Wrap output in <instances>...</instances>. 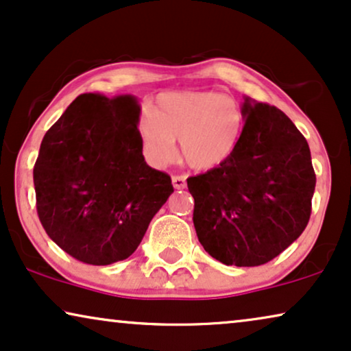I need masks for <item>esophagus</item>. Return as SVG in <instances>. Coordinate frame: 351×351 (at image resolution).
<instances>
[{
  "instance_id": "1",
  "label": "esophagus",
  "mask_w": 351,
  "mask_h": 351,
  "mask_svg": "<svg viewBox=\"0 0 351 351\" xmlns=\"http://www.w3.org/2000/svg\"><path fill=\"white\" fill-rule=\"evenodd\" d=\"M172 185H174L176 190H184L186 186L185 177L184 176H172Z\"/></svg>"
}]
</instances>
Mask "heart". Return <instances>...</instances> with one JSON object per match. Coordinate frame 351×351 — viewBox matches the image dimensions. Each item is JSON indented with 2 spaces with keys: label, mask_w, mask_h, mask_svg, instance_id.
<instances>
[{
  "label": "heart",
  "mask_w": 351,
  "mask_h": 351,
  "mask_svg": "<svg viewBox=\"0 0 351 351\" xmlns=\"http://www.w3.org/2000/svg\"><path fill=\"white\" fill-rule=\"evenodd\" d=\"M246 114L233 97L215 90H180L161 94L152 114L138 121L147 156L165 165L180 155L193 169H214L228 161L241 141Z\"/></svg>",
  "instance_id": "1"
}]
</instances>
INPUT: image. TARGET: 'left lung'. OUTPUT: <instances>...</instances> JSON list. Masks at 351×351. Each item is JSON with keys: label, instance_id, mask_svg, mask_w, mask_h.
Masks as SVG:
<instances>
[{"label": "left lung", "instance_id": "obj_1", "mask_svg": "<svg viewBox=\"0 0 351 351\" xmlns=\"http://www.w3.org/2000/svg\"><path fill=\"white\" fill-rule=\"evenodd\" d=\"M241 141L223 165L186 184L204 251L225 265L257 267L289 247L311 213L308 143L281 110L244 97Z\"/></svg>", "mask_w": 351, "mask_h": 351}]
</instances>
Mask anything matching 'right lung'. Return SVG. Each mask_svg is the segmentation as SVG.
<instances>
[{"mask_svg": "<svg viewBox=\"0 0 351 351\" xmlns=\"http://www.w3.org/2000/svg\"><path fill=\"white\" fill-rule=\"evenodd\" d=\"M136 95L83 94L43 137L33 182L41 225L57 246L89 265L136 251L172 189L142 155Z\"/></svg>", "mask_w": 351, "mask_h": 351, "instance_id": "right-lung-1", "label": "right lung"}]
</instances>
